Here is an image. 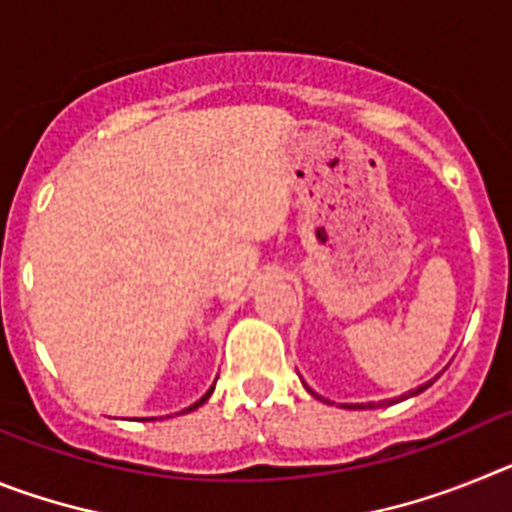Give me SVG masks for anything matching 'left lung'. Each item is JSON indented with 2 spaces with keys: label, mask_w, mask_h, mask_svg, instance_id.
<instances>
[{
  "label": "left lung",
  "mask_w": 512,
  "mask_h": 512,
  "mask_svg": "<svg viewBox=\"0 0 512 512\" xmlns=\"http://www.w3.org/2000/svg\"><path fill=\"white\" fill-rule=\"evenodd\" d=\"M433 384V379L431 382H425V384H420V387H415V390H410V392H405V395H400V397H392V400H382V402H361V405H343V408H384V405H395V402H402V400H408V397H415V395H420V392L423 390H428V387H431ZM307 392H312L310 387H307ZM312 395H315V392H312ZM318 397V395H315ZM320 400H323V397H320ZM328 402V400H325Z\"/></svg>",
  "instance_id": "obj_1"
}]
</instances>
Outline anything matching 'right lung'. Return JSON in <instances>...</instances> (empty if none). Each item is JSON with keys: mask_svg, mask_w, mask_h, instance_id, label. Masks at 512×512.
<instances>
[{"mask_svg": "<svg viewBox=\"0 0 512 512\" xmlns=\"http://www.w3.org/2000/svg\"><path fill=\"white\" fill-rule=\"evenodd\" d=\"M212 390H215V384H212L210 390H207V392H205V395H202V397H200V400L194 402V405H189V408H187V410H182V413H192V410H197V408H200V405H205V402H207V400H210ZM146 420H153V418H146Z\"/></svg>", "mask_w": 512, "mask_h": 512, "instance_id": "1", "label": "right lung"}]
</instances>
